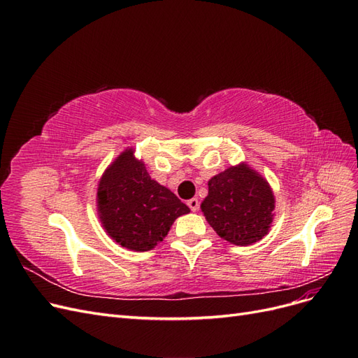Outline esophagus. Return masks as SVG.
Returning <instances> with one entry per match:
<instances>
[{
    "label": "esophagus",
    "mask_w": 358,
    "mask_h": 358,
    "mask_svg": "<svg viewBox=\"0 0 358 358\" xmlns=\"http://www.w3.org/2000/svg\"><path fill=\"white\" fill-rule=\"evenodd\" d=\"M188 208L192 210V212H197L199 209H200V201H199V199H191V200H188Z\"/></svg>",
    "instance_id": "1"
}]
</instances>
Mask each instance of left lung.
Listing matches in <instances>:
<instances>
[{
	"label": "left lung",
	"mask_w": 358,
	"mask_h": 358,
	"mask_svg": "<svg viewBox=\"0 0 358 358\" xmlns=\"http://www.w3.org/2000/svg\"><path fill=\"white\" fill-rule=\"evenodd\" d=\"M275 197L268 183L246 166L230 167L209 180L201 210L221 239L251 245L267 234Z\"/></svg>",
	"instance_id": "8db88e82"
}]
</instances>
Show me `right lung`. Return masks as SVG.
<instances>
[{
  "label": "right lung",
  "mask_w": 358,
  "mask_h": 358,
  "mask_svg": "<svg viewBox=\"0 0 358 358\" xmlns=\"http://www.w3.org/2000/svg\"><path fill=\"white\" fill-rule=\"evenodd\" d=\"M99 212L104 229L119 245L149 251L189 208L150 179L145 164L133 157V150H127L100 180Z\"/></svg>",
  "instance_id": "1"
}]
</instances>
